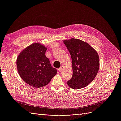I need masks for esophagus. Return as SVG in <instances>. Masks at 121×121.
Listing matches in <instances>:
<instances>
[{"label":"esophagus","mask_w":121,"mask_h":121,"mask_svg":"<svg viewBox=\"0 0 121 121\" xmlns=\"http://www.w3.org/2000/svg\"><path fill=\"white\" fill-rule=\"evenodd\" d=\"M64 69H65V67L64 66H61L59 69H58V70H59L60 72L63 71L64 70Z\"/></svg>","instance_id":"obj_1"}]
</instances>
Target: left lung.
<instances>
[{"label":"left lung","mask_w":121,"mask_h":121,"mask_svg":"<svg viewBox=\"0 0 121 121\" xmlns=\"http://www.w3.org/2000/svg\"><path fill=\"white\" fill-rule=\"evenodd\" d=\"M63 42L69 51L72 62L73 75L67 84L71 89H82L92 82L98 72V54L87 43L79 39L72 38Z\"/></svg>","instance_id":"obj_1"}]
</instances>
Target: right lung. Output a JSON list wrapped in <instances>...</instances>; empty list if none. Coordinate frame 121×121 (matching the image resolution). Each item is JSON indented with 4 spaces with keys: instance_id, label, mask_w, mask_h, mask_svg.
Here are the masks:
<instances>
[{
    "instance_id": "right-lung-1",
    "label": "right lung",
    "mask_w": 121,
    "mask_h": 121,
    "mask_svg": "<svg viewBox=\"0 0 121 121\" xmlns=\"http://www.w3.org/2000/svg\"><path fill=\"white\" fill-rule=\"evenodd\" d=\"M47 47L35 43L24 48L19 53L16 64L18 73L25 82L32 87H42L47 85L57 70L52 67L46 56Z\"/></svg>"
}]
</instances>
